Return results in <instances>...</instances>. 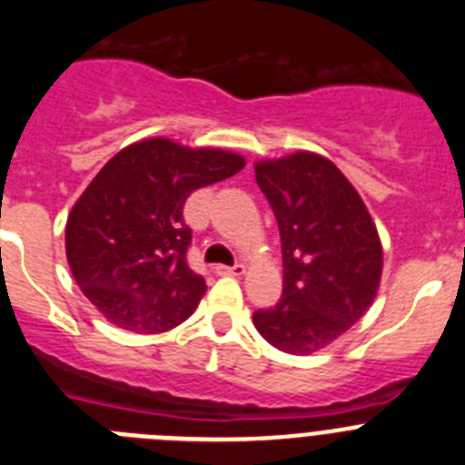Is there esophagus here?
Returning <instances> with one entry per match:
<instances>
[{
    "instance_id": "34e87169",
    "label": "esophagus",
    "mask_w": 465,
    "mask_h": 465,
    "mask_svg": "<svg viewBox=\"0 0 465 465\" xmlns=\"http://www.w3.org/2000/svg\"><path fill=\"white\" fill-rule=\"evenodd\" d=\"M215 273L217 275H236V278H241V275L245 273V266H242V263H233V266H215Z\"/></svg>"
}]
</instances>
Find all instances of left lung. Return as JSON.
I'll return each instance as SVG.
<instances>
[{
	"instance_id": "left-lung-1",
	"label": "left lung",
	"mask_w": 465,
	"mask_h": 465,
	"mask_svg": "<svg viewBox=\"0 0 465 465\" xmlns=\"http://www.w3.org/2000/svg\"><path fill=\"white\" fill-rule=\"evenodd\" d=\"M282 242V296L252 315L257 331L287 354H312L371 308L382 242L359 192L333 162L294 153L254 164Z\"/></svg>"
}]
</instances>
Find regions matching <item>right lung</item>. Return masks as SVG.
<instances>
[{"instance_id":"add662e5","label":"right lung","mask_w":465,"mask_h":465,"mask_svg":"<svg viewBox=\"0 0 465 465\" xmlns=\"http://www.w3.org/2000/svg\"><path fill=\"white\" fill-rule=\"evenodd\" d=\"M245 160L169 139L127 145L94 175L66 220V262L111 324L169 331L194 312L206 282L187 266V196L238 173Z\"/></svg>"}]
</instances>
